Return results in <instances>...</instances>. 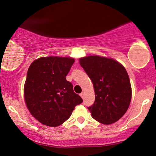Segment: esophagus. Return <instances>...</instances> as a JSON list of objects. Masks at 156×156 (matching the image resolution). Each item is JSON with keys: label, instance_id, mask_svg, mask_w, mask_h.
<instances>
[{"label": "esophagus", "instance_id": "esophagus-1", "mask_svg": "<svg viewBox=\"0 0 156 156\" xmlns=\"http://www.w3.org/2000/svg\"><path fill=\"white\" fill-rule=\"evenodd\" d=\"M80 97H81V98H83H83H84V94H83V92L80 93Z\"/></svg>", "mask_w": 156, "mask_h": 156}]
</instances>
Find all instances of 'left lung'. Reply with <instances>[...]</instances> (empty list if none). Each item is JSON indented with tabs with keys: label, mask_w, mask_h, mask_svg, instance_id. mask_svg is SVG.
I'll return each mask as SVG.
<instances>
[{
	"label": "left lung",
	"mask_w": 156,
	"mask_h": 156,
	"mask_svg": "<svg viewBox=\"0 0 156 156\" xmlns=\"http://www.w3.org/2000/svg\"><path fill=\"white\" fill-rule=\"evenodd\" d=\"M80 64L92 80L95 101L88 109L99 122H116L125 114L131 101V86L126 69L112 58L89 55Z\"/></svg>",
	"instance_id": "1"
}]
</instances>
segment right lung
I'll return each instance as SVG.
<instances>
[{"label":"right lung","instance_id":"1","mask_svg":"<svg viewBox=\"0 0 156 156\" xmlns=\"http://www.w3.org/2000/svg\"><path fill=\"white\" fill-rule=\"evenodd\" d=\"M74 58L41 57L32 62L24 86L28 110L39 122L56 127L69 119L77 105L83 102L66 80Z\"/></svg>","mask_w":156,"mask_h":156}]
</instances>
